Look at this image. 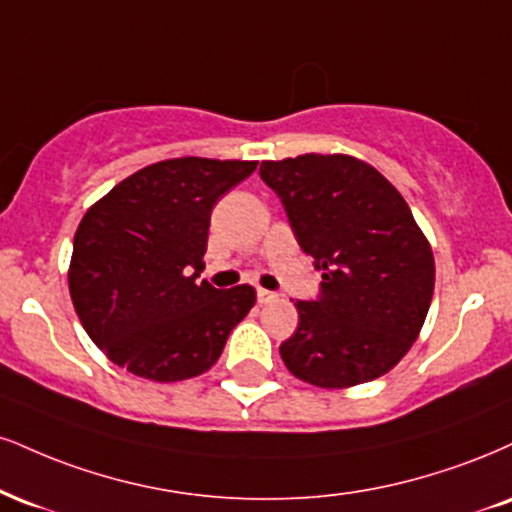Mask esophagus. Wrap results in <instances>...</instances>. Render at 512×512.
I'll list each match as a JSON object with an SVG mask.
<instances>
[{
	"instance_id": "1",
	"label": "esophagus",
	"mask_w": 512,
	"mask_h": 512,
	"mask_svg": "<svg viewBox=\"0 0 512 512\" xmlns=\"http://www.w3.org/2000/svg\"><path fill=\"white\" fill-rule=\"evenodd\" d=\"M257 300H260L262 305L272 303V300H276V295L272 291H264V288H257Z\"/></svg>"
}]
</instances>
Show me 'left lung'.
<instances>
[{
    "instance_id": "8db88e82",
    "label": "left lung",
    "mask_w": 512,
    "mask_h": 512,
    "mask_svg": "<svg viewBox=\"0 0 512 512\" xmlns=\"http://www.w3.org/2000/svg\"><path fill=\"white\" fill-rule=\"evenodd\" d=\"M260 176L322 272V295L295 303L283 365L319 389L384 377L417 341L434 295L432 245L408 202L350 155L262 162Z\"/></svg>"
}]
</instances>
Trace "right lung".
I'll list each match as a JSON object with an SVG mask.
<instances>
[{
    "label": "right lung",
    "instance_id": "obj_1",
    "mask_svg": "<svg viewBox=\"0 0 512 512\" xmlns=\"http://www.w3.org/2000/svg\"><path fill=\"white\" fill-rule=\"evenodd\" d=\"M257 162L176 157L123 178L80 219L69 267L76 315L114 365L183 381L219 360L255 288L219 291L205 269L209 214Z\"/></svg>",
    "mask_w": 512,
    "mask_h": 512
}]
</instances>
